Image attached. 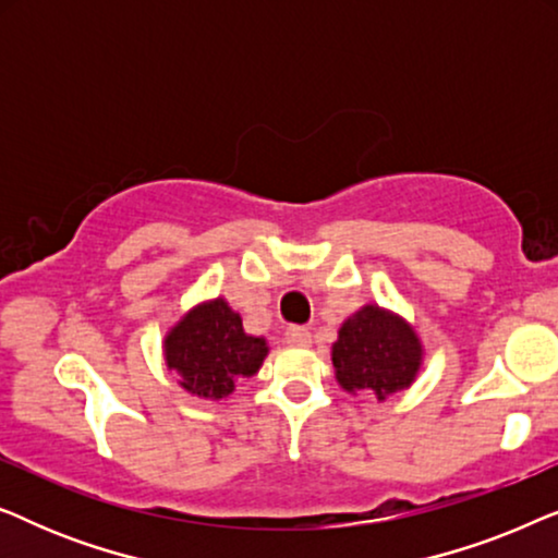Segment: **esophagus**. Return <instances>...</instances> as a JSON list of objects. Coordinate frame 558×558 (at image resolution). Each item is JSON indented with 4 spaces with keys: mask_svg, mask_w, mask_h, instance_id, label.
<instances>
[{
    "mask_svg": "<svg viewBox=\"0 0 558 558\" xmlns=\"http://www.w3.org/2000/svg\"><path fill=\"white\" fill-rule=\"evenodd\" d=\"M284 340L287 345H294V348H310L312 345V332L307 327H289L284 332Z\"/></svg>",
    "mask_w": 558,
    "mask_h": 558,
    "instance_id": "34e87169",
    "label": "esophagus"
}]
</instances>
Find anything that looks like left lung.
I'll use <instances>...</instances> for the list:
<instances>
[{
  "label": "left lung",
  "mask_w": 558,
  "mask_h": 558,
  "mask_svg": "<svg viewBox=\"0 0 558 558\" xmlns=\"http://www.w3.org/2000/svg\"><path fill=\"white\" fill-rule=\"evenodd\" d=\"M424 342L407 317L363 304L340 325L330 357L342 391L373 393L378 403L407 391L424 365Z\"/></svg>",
  "instance_id": "1"
}]
</instances>
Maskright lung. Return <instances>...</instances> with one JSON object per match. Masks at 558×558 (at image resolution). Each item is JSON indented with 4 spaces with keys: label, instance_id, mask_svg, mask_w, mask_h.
Listing matches in <instances>:
<instances>
[{
    "label": "right lung",
    "instance_id": "obj_1",
    "mask_svg": "<svg viewBox=\"0 0 558 558\" xmlns=\"http://www.w3.org/2000/svg\"><path fill=\"white\" fill-rule=\"evenodd\" d=\"M167 371L178 373V386L190 396L220 401L235 384L254 378L269 355L262 335L243 330V319L226 296L203 300L182 312L165 332Z\"/></svg>",
    "mask_w": 558,
    "mask_h": 558
}]
</instances>
